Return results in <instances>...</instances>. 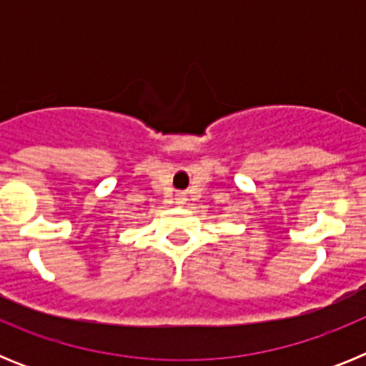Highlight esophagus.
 I'll use <instances>...</instances> for the list:
<instances>
[{
    "mask_svg": "<svg viewBox=\"0 0 366 366\" xmlns=\"http://www.w3.org/2000/svg\"><path fill=\"white\" fill-rule=\"evenodd\" d=\"M185 202V196H183V194H179V196H176V203L177 205H181V203Z\"/></svg>",
    "mask_w": 366,
    "mask_h": 366,
    "instance_id": "obj_1",
    "label": "esophagus"
}]
</instances>
